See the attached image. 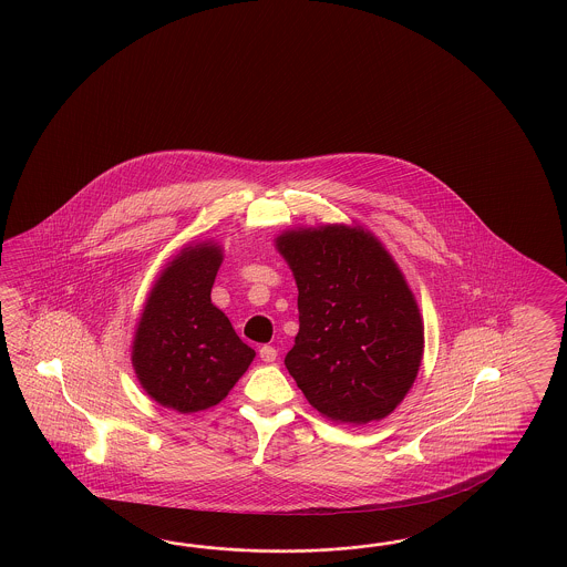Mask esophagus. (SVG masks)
Returning <instances> with one entry per match:
<instances>
[{"instance_id": "esophagus-1", "label": "esophagus", "mask_w": 567, "mask_h": 567, "mask_svg": "<svg viewBox=\"0 0 567 567\" xmlns=\"http://www.w3.org/2000/svg\"><path fill=\"white\" fill-rule=\"evenodd\" d=\"M276 357H278V351H276L275 347H270V344L261 347L260 359L264 363H275Z\"/></svg>"}]
</instances>
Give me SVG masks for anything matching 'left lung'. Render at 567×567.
<instances>
[{
    "mask_svg": "<svg viewBox=\"0 0 567 567\" xmlns=\"http://www.w3.org/2000/svg\"><path fill=\"white\" fill-rule=\"evenodd\" d=\"M276 245L299 289L285 365L309 404L349 425L388 416L423 359V323L399 266L371 233L344 225L291 230Z\"/></svg>",
    "mask_w": 567,
    "mask_h": 567,
    "instance_id": "8db88e82",
    "label": "left lung"
}]
</instances>
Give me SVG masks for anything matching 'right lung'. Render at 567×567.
Masks as SVG:
<instances>
[{
  "label": "right lung",
  "mask_w": 567,
  "mask_h": 567,
  "mask_svg": "<svg viewBox=\"0 0 567 567\" xmlns=\"http://www.w3.org/2000/svg\"><path fill=\"white\" fill-rule=\"evenodd\" d=\"M220 261L216 245L185 247L156 280L134 338L142 388L179 413L218 404L256 357L210 301Z\"/></svg>",
  "instance_id": "right-lung-1"
}]
</instances>
